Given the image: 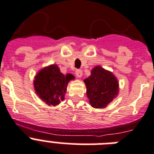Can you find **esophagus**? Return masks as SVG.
<instances>
[{"label":"esophagus","mask_w":154,"mask_h":154,"mask_svg":"<svg viewBox=\"0 0 154 154\" xmlns=\"http://www.w3.org/2000/svg\"><path fill=\"white\" fill-rule=\"evenodd\" d=\"M75 74H76V76H77V77H79V78H81V77H82V75H83V72H82V70L77 69V71L75 72Z\"/></svg>","instance_id":"obj_1"}]
</instances>
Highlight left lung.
<instances>
[{"label":"left lung","mask_w":154,"mask_h":154,"mask_svg":"<svg viewBox=\"0 0 154 154\" xmlns=\"http://www.w3.org/2000/svg\"><path fill=\"white\" fill-rule=\"evenodd\" d=\"M89 104L95 109L105 108L119 93V83L114 74L97 65L84 80Z\"/></svg>","instance_id":"left-lung-1"}]
</instances>
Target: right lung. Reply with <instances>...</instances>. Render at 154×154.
Returning <instances> with one entry per match:
<instances>
[{
    "mask_svg": "<svg viewBox=\"0 0 154 154\" xmlns=\"http://www.w3.org/2000/svg\"><path fill=\"white\" fill-rule=\"evenodd\" d=\"M75 77L71 73L60 72L55 64L44 67L37 72L33 80L37 95L48 105H59L65 99L68 83Z\"/></svg>",
    "mask_w": 154,
    "mask_h": 154,
    "instance_id": "add662e5",
    "label": "right lung"
}]
</instances>
